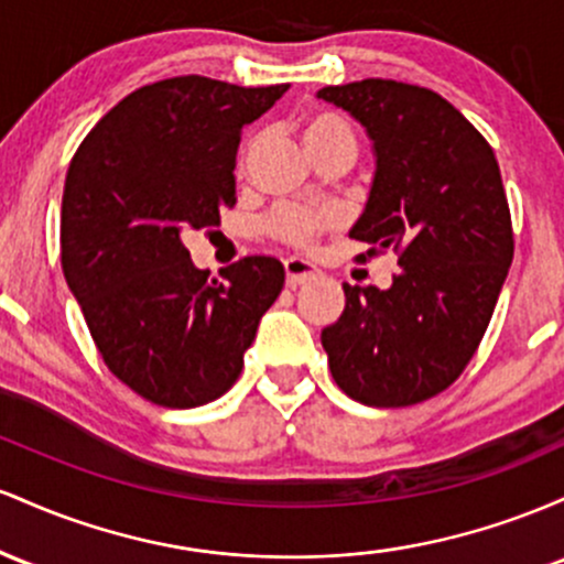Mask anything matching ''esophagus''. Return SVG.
Wrapping results in <instances>:
<instances>
[{"label": "esophagus", "mask_w": 564, "mask_h": 564, "mask_svg": "<svg viewBox=\"0 0 564 564\" xmlns=\"http://www.w3.org/2000/svg\"><path fill=\"white\" fill-rule=\"evenodd\" d=\"M284 274H288L290 288H299V284L312 282L319 271H316L308 261H303V258H288V261H284Z\"/></svg>", "instance_id": "1"}]
</instances>
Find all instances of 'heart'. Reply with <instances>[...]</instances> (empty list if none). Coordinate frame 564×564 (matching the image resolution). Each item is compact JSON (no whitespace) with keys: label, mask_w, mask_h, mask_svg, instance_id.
I'll use <instances>...</instances> for the list:
<instances>
[{"label":"heart","mask_w":564,"mask_h":564,"mask_svg":"<svg viewBox=\"0 0 564 564\" xmlns=\"http://www.w3.org/2000/svg\"><path fill=\"white\" fill-rule=\"evenodd\" d=\"M303 138H306L308 149L338 141L357 143L351 124L333 111H316L312 117H306V122H303ZM333 220L335 215L330 207H308L288 202V205L274 207V210L265 215L263 231L271 239H276V242L288 245V248L308 250L322 237V231L327 226H333Z\"/></svg>","instance_id":"1"}]
</instances>
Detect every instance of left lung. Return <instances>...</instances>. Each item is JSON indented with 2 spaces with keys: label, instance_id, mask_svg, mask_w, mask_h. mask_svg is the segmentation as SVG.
<instances>
[{
  "label": "left lung",
  "instance_id": "1",
  "mask_svg": "<svg viewBox=\"0 0 564 564\" xmlns=\"http://www.w3.org/2000/svg\"><path fill=\"white\" fill-rule=\"evenodd\" d=\"M367 128L376 178L351 239L367 261L397 252L389 290L344 284L346 308L322 330L335 383L372 408L445 391L477 351L514 258L501 170L469 119L429 87L362 79L322 87Z\"/></svg>",
  "mask_w": 564,
  "mask_h": 564
}]
</instances>
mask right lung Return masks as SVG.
Wrapping results in <instances>:
<instances>
[{
  "instance_id": "1",
  "label": "right lung",
  "mask_w": 564,
  "mask_h": 564,
  "mask_svg": "<svg viewBox=\"0 0 564 564\" xmlns=\"http://www.w3.org/2000/svg\"><path fill=\"white\" fill-rule=\"evenodd\" d=\"M290 85L173 77L138 87L87 132L68 164L61 265L100 357L138 397L199 408L237 383L284 269L248 256L220 280L183 234L237 205V149Z\"/></svg>"
}]
</instances>
